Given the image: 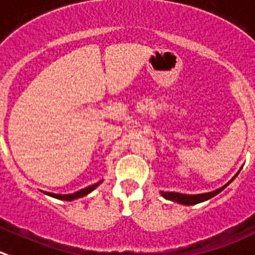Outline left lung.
<instances>
[{"mask_svg": "<svg viewBox=\"0 0 255 255\" xmlns=\"http://www.w3.org/2000/svg\"><path fill=\"white\" fill-rule=\"evenodd\" d=\"M241 172V170H239ZM239 172L227 183L226 185H223L222 188L219 189L214 190V192H211V193H204V194H196V196H188V194H180V193H175V192H162V196L164 197L165 199H169V201L173 202H177V203L180 204H185V206H192V204H197V203H201V202L207 201V199L212 198V197L217 196L218 193H221L222 190L229 185V183H232L234 180V178L239 174Z\"/></svg>", "mask_w": 255, "mask_h": 255, "instance_id": "8db88e82", "label": "left lung"}]
</instances>
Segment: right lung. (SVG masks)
Here are the masks:
<instances>
[{"instance_id":"obj_1","label":"right lung","mask_w":255,"mask_h":255,"mask_svg":"<svg viewBox=\"0 0 255 255\" xmlns=\"http://www.w3.org/2000/svg\"><path fill=\"white\" fill-rule=\"evenodd\" d=\"M101 182H102V180H101ZM101 182L90 185V187H86L85 189H81V190H78V192H76V193H72V194H53V193H46V194H49V196L54 197V198H57V199H63V201H73V199L81 198V197L86 196V194H88L90 192H92V190L95 189V188L97 187Z\"/></svg>"}]
</instances>
